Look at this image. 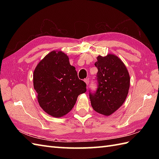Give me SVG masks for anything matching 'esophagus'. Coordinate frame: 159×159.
<instances>
[{"mask_svg": "<svg viewBox=\"0 0 159 159\" xmlns=\"http://www.w3.org/2000/svg\"><path fill=\"white\" fill-rule=\"evenodd\" d=\"M84 81L85 82V83L87 84V85H89V80L88 79H84Z\"/></svg>", "mask_w": 159, "mask_h": 159, "instance_id": "34e87169", "label": "esophagus"}]
</instances>
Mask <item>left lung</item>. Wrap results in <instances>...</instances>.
Instances as JSON below:
<instances>
[{
	"label": "left lung",
	"mask_w": 159,
	"mask_h": 159,
	"mask_svg": "<svg viewBox=\"0 0 159 159\" xmlns=\"http://www.w3.org/2000/svg\"><path fill=\"white\" fill-rule=\"evenodd\" d=\"M97 89L89 92L91 104L97 113L110 116L122 105L130 87V76L124 63L116 55L98 56Z\"/></svg>",
	"instance_id": "1"
}]
</instances>
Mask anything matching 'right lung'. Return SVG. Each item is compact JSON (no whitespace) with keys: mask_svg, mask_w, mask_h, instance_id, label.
Segmentation results:
<instances>
[{"mask_svg":"<svg viewBox=\"0 0 159 159\" xmlns=\"http://www.w3.org/2000/svg\"><path fill=\"white\" fill-rule=\"evenodd\" d=\"M33 85L43 110L55 117L72 109L77 98L86 92V83L79 79L75 67L61 51L47 55L33 72Z\"/></svg>","mask_w":159,"mask_h":159,"instance_id":"obj_1","label":"right lung"}]
</instances>
